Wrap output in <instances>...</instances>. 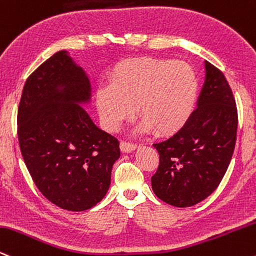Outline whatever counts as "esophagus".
<instances>
[{
	"mask_svg": "<svg viewBox=\"0 0 256 256\" xmlns=\"http://www.w3.org/2000/svg\"><path fill=\"white\" fill-rule=\"evenodd\" d=\"M120 147H121L122 152L129 153V152L135 151V150L138 148V145H135V144H130V142H126V141H122Z\"/></svg>",
	"mask_w": 256,
	"mask_h": 256,
	"instance_id": "esophagus-1",
	"label": "esophagus"
}]
</instances>
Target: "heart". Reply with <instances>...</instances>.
Here are the masks:
<instances>
[{
  "label": "heart",
  "instance_id": "1",
  "mask_svg": "<svg viewBox=\"0 0 256 256\" xmlns=\"http://www.w3.org/2000/svg\"><path fill=\"white\" fill-rule=\"evenodd\" d=\"M199 80L186 62L168 58H141L123 63L114 73L111 87L99 88L96 104L102 123L116 132L138 115L140 133L154 130L170 136L184 127L195 109Z\"/></svg>",
  "mask_w": 256,
  "mask_h": 256
}]
</instances>
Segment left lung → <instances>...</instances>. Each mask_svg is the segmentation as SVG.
I'll list each match as a JSON object with an SVG mask.
<instances>
[{
	"mask_svg": "<svg viewBox=\"0 0 256 256\" xmlns=\"http://www.w3.org/2000/svg\"><path fill=\"white\" fill-rule=\"evenodd\" d=\"M237 109L224 74L205 61V82L196 109L184 127L153 147L159 166L152 176L154 194L176 207H190L217 189L232 157Z\"/></svg>",
	"mask_w": 256,
	"mask_h": 256,
	"instance_id": "1",
	"label": "left lung"
}]
</instances>
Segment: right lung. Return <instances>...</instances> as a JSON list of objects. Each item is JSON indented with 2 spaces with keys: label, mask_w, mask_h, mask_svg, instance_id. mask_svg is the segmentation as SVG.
I'll use <instances>...</instances> for the list:
<instances>
[{
  "label": "right lung",
  "mask_w": 256,
  "mask_h": 256,
  "mask_svg": "<svg viewBox=\"0 0 256 256\" xmlns=\"http://www.w3.org/2000/svg\"><path fill=\"white\" fill-rule=\"evenodd\" d=\"M88 75L61 50L42 63L24 86L18 138L27 170L40 193L67 211L92 208L109 190L120 158L116 138L94 124Z\"/></svg>",
  "instance_id": "obj_1"
}]
</instances>
